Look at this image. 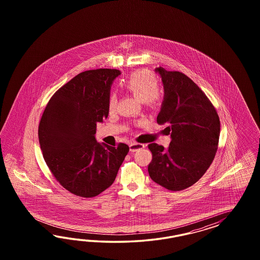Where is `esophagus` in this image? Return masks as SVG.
<instances>
[{"label": "esophagus", "instance_id": "34e87169", "mask_svg": "<svg viewBox=\"0 0 260 260\" xmlns=\"http://www.w3.org/2000/svg\"><path fill=\"white\" fill-rule=\"evenodd\" d=\"M144 148H145V145L144 144H140V143H132L129 145V150L132 152H134L136 150H141V149H144Z\"/></svg>", "mask_w": 260, "mask_h": 260}]
</instances>
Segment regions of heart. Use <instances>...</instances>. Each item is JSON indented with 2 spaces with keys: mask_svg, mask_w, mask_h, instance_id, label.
I'll return each mask as SVG.
<instances>
[{
  "mask_svg": "<svg viewBox=\"0 0 260 260\" xmlns=\"http://www.w3.org/2000/svg\"><path fill=\"white\" fill-rule=\"evenodd\" d=\"M122 87L129 93L144 101L149 107H154L160 101V94L158 92V81L154 73L147 70L134 71L127 76L122 83ZM117 98L114 94L109 97L108 107L110 112L116 110Z\"/></svg>",
  "mask_w": 260,
  "mask_h": 260,
  "instance_id": "1",
  "label": "heart"
}]
</instances>
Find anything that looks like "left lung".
I'll return each mask as SVG.
<instances>
[{
	"instance_id": "1",
	"label": "left lung",
	"mask_w": 260,
	"mask_h": 260,
	"mask_svg": "<svg viewBox=\"0 0 260 260\" xmlns=\"http://www.w3.org/2000/svg\"><path fill=\"white\" fill-rule=\"evenodd\" d=\"M165 98L157 124H168L172 141L165 150L156 143L148 171L150 178L169 190H182L197 183L213 163L220 134V120L201 88L180 71L157 68Z\"/></svg>"
}]
</instances>
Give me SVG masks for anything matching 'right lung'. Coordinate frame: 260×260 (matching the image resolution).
Returning a JSON list of instances; mask_svg holds the SVG:
<instances>
[{"mask_svg": "<svg viewBox=\"0 0 260 260\" xmlns=\"http://www.w3.org/2000/svg\"><path fill=\"white\" fill-rule=\"evenodd\" d=\"M118 70L79 73L47 103L38 128L43 156L56 180L77 197H94L115 180L129 148L99 144L96 124L109 114V97Z\"/></svg>", "mask_w": 260, "mask_h": 260, "instance_id": "1", "label": "right lung"}]
</instances>
